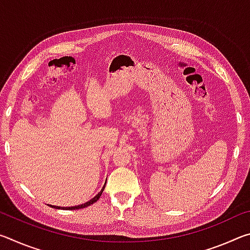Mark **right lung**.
<instances>
[{
	"label": "right lung",
	"mask_w": 250,
	"mask_h": 250,
	"mask_svg": "<svg viewBox=\"0 0 250 250\" xmlns=\"http://www.w3.org/2000/svg\"><path fill=\"white\" fill-rule=\"evenodd\" d=\"M104 186H105V183L103 186V188H101V191L98 194H97V195L94 198H91L90 201L83 203V204H80V205H77V206H71V207H61V206H54V205H49V206L50 207H54V208H57V209H80V208H84V207L90 206L91 204H94V203H96L97 201L99 200L100 196H101V194H103L104 189Z\"/></svg>",
	"instance_id": "1"
}]
</instances>
